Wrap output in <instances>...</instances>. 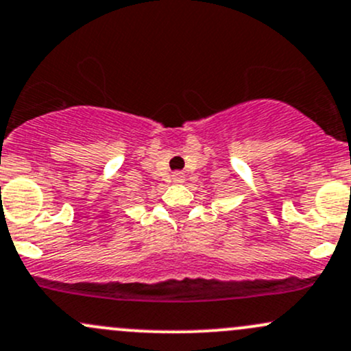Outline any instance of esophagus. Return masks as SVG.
<instances>
[{
	"label": "esophagus",
	"mask_w": 351,
	"mask_h": 351,
	"mask_svg": "<svg viewBox=\"0 0 351 351\" xmlns=\"http://www.w3.org/2000/svg\"><path fill=\"white\" fill-rule=\"evenodd\" d=\"M183 178H185V175H183L182 171H175V173H173V182L182 183V182H183Z\"/></svg>",
	"instance_id": "1"
}]
</instances>
